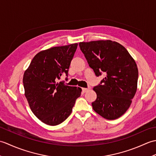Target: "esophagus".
Returning <instances> with one entry per match:
<instances>
[{"label": "esophagus", "mask_w": 156, "mask_h": 156, "mask_svg": "<svg viewBox=\"0 0 156 156\" xmlns=\"http://www.w3.org/2000/svg\"><path fill=\"white\" fill-rule=\"evenodd\" d=\"M82 92H87L88 90H90V88H82Z\"/></svg>", "instance_id": "esophagus-1"}]
</instances>
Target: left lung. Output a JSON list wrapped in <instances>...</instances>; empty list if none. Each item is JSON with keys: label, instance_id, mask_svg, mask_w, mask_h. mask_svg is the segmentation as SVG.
<instances>
[{"label": "left lung", "instance_id": "left-lung-1", "mask_svg": "<svg viewBox=\"0 0 156 156\" xmlns=\"http://www.w3.org/2000/svg\"><path fill=\"white\" fill-rule=\"evenodd\" d=\"M89 66L97 76L105 77L93 90L94 111L108 120L120 117L130 107L136 93L138 69L134 59L116 41L99 40L79 43Z\"/></svg>", "mask_w": 156, "mask_h": 156}]
</instances>
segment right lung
Listing matches in <instances>:
<instances>
[{
	"mask_svg": "<svg viewBox=\"0 0 156 156\" xmlns=\"http://www.w3.org/2000/svg\"><path fill=\"white\" fill-rule=\"evenodd\" d=\"M78 44L54 47L35 55L23 75L25 95L32 112L44 123H62L71 114L82 89L56 82L68 69Z\"/></svg>",
	"mask_w": 156,
	"mask_h": 156,
	"instance_id": "right-lung-1",
	"label": "right lung"
}]
</instances>
